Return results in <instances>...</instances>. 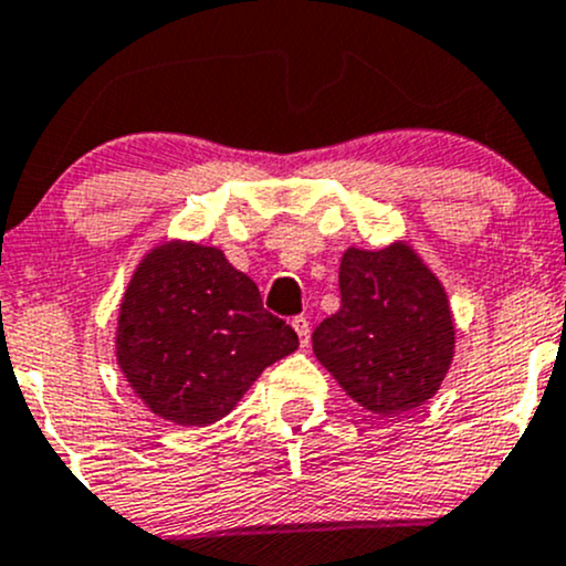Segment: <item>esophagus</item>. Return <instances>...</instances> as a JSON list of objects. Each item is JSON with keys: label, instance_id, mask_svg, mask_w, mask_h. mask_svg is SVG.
Here are the masks:
<instances>
[{"label": "esophagus", "instance_id": "esophagus-1", "mask_svg": "<svg viewBox=\"0 0 566 566\" xmlns=\"http://www.w3.org/2000/svg\"><path fill=\"white\" fill-rule=\"evenodd\" d=\"M293 328H295V333H298L301 347H308V338H312V331H308V319L306 317H295Z\"/></svg>", "mask_w": 566, "mask_h": 566}]
</instances>
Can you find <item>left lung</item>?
I'll return each mask as SVG.
<instances>
[{"label":"left lung","mask_w":566,"mask_h":566,"mask_svg":"<svg viewBox=\"0 0 566 566\" xmlns=\"http://www.w3.org/2000/svg\"><path fill=\"white\" fill-rule=\"evenodd\" d=\"M342 308L317 325L312 347L344 392L374 415H401L442 385L455 325L442 282L409 243L349 247L338 268Z\"/></svg>","instance_id":"left-lung-1"}]
</instances>
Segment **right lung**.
<instances>
[{
    "instance_id": "1",
    "label": "right lung",
    "mask_w": 566,
    "mask_h": 566,
    "mask_svg": "<svg viewBox=\"0 0 566 566\" xmlns=\"http://www.w3.org/2000/svg\"><path fill=\"white\" fill-rule=\"evenodd\" d=\"M298 333L263 308L222 249L165 241L135 268L118 308L116 360L140 401L176 426L222 420Z\"/></svg>"
}]
</instances>
